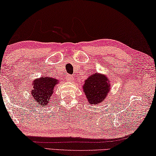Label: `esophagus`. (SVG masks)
<instances>
[{
	"instance_id": "1",
	"label": "esophagus",
	"mask_w": 156,
	"mask_h": 156,
	"mask_svg": "<svg viewBox=\"0 0 156 156\" xmlns=\"http://www.w3.org/2000/svg\"><path fill=\"white\" fill-rule=\"evenodd\" d=\"M68 80H69V81H72V80H73V76H68Z\"/></svg>"
}]
</instances>
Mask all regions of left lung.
<instances>
[{
    "mask_svg": "<svg viewBox=\"0 0 156 156\" xmlns=\"http://www.w3.org/2000/svg\"><path fill=\"white\" fill-rule=\"evenodd\" d=\"M83 89L90 104L98 105L106 100L110 90V81L105 75L95 73L86 79Z\"/></svg>",
    "mask_w": 156,
    "mask_h": 156,
    "instance_id": "1",
    "label": "left lung"
}]
</instances>
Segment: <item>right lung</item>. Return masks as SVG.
Listing matches in <instances>:
<instances>
[{
	"mask_svg": "<svg viewBox=\"0 0 156 156\" xmlns=\"http://www.w3.org/2000/svg\"><path fill=\"white\" fill-rule=\"evenodd\" d=\"M58 80L50 76H43L35 79L32 82L31 96L33 102H36L39 106L45 107L50 102V98L54 91V88L58 84Z\"/></svg>",
	"mask_w": 156,
	"mask_h": 156,
	"instance_id": "add662e5",
	"label": "right lung"
}]
</instances>
